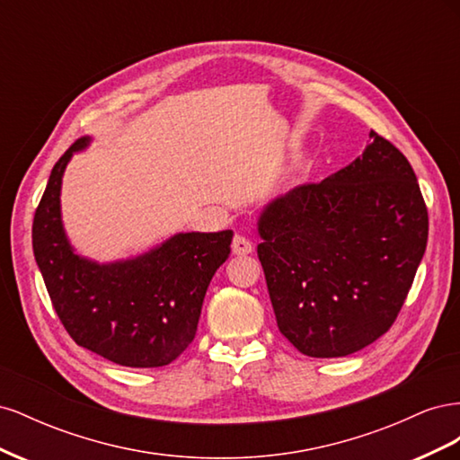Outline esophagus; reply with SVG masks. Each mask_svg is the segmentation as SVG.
I'll return each mask as SVG.
<instances>
[{"label": "esophagus", "instance_id": "esophagus-1", "mask_svg": "<svg viewBox=\"0 0 460 460\" xmlns=\"http://www.w3.org/2000/svg\"><path fill=\"white\" fill-rule=\"evenodd\" d=\"M232 252L235 255H249V253L253 252V245H252V242H249L247 238H243V235L235 234L234 240H232Z\"/></svg>", "mask_w": 460, "mask_h": 460}]
</instances>
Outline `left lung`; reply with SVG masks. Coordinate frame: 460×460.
<instances>
[{
  "label": "left lung",
  "instance_id": "8db88e82",
  "mask_svg": "<svg viewBox=\"0 0 460 460\" xmlns=\"http://www.w3.org/2000/svg\"><path fill=\"white\" fill-rule=\"evenodd\" d=\"M349 166L267 205L257 255L280 332L297 351L345 357L392 328L428 242L407 157L384 136Z\"/></svg>",
  "mask_w": 460,
  "mask_h": 460
}]
</instances>
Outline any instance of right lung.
I'll return each mask as SVG.
<instances>
[{
	"instance_id": "obj_1",
	"label": "right lung",
	"mask_w": 460,
	"mask_h": 460,
	"mask_svg": "<svg viewBox=\"0 0 460 460\" xmlns=\"http://www.w3.org/2000/svg\"><path fill=\"white\" fill-rule=\"evenodd\" d=\"M76 140L55 163L32 222V249L53 309L80 347L122 367L172 363L196 338L208 282L230 255L232 230L176 234L151 252L109 264L80 257L61 222V180Z\"/></svg>"
}]
</instances>
